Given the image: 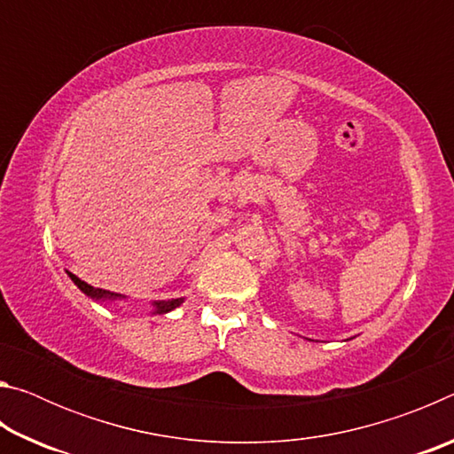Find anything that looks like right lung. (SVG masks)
Returning a JSON list of instances; mask_svg holds the SVG:
<instances>
[{"mask_svg":"<svg viewBox=\"0 0 454 454\" xmlns=\"http://www.w3.org/2000/svg\"><path fill=\"white\" fill-rule=\"evenodd\" d=\"M67 274H70V278H72L75 284H78V288H80L82 292H86V294H88V296H91V298H120V294H112V292H107V290L90 286L88 282L80 280L78 276L72 274V272H67ZM180 304H182V298H176V301H170V302H156L153 306H156V310H158L160 314H164V312H170V310H174L176 306H180Z\"/></svg>","mask_w":454,"mask_h":454,"instance_id":"right-lung-1","label":"right lung"}]
</instances>
